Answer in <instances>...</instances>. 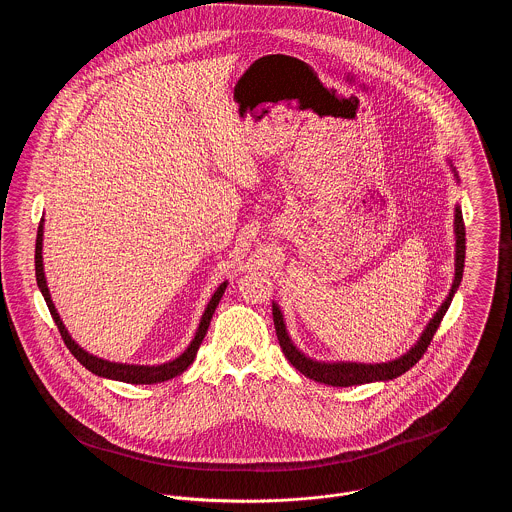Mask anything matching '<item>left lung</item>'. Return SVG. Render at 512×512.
Wrapping results in <instances>:
<instances>
[{"label":"left lung","instance_id":"left-lung-1","mask_svg":"<svg viewBox=\"0 0 512 512\" xmlns=\"http://www.w3.org/2000/svg\"><path fill=\"white\" fill-rule=\"evenodd\" d=\"M455 280L451 286V292L447 295V299L441 303L438 313L430 319L426 331L422 333V337L418 339V343L400 359L396 361H388V363H380V365H363V363H319L313 361L309 357H305L299 349H295V345L286 331V323H284V315L278 307V303H272V315H274V325H276V335L280 341V347L286 355V359L292 363L293 368H297L303 376L321 382V384H329V386H355V384H366V382H376V380H392L400 374H404L406 370H410L416 365L424 353L428 351V345L432 343L436 331H438L439 323L445 315V311L451 305L453 293L457 292L461 278H463V266H465V224H463V215L461 209L455 207Z\"/></svg>","mask_w":512,"mask_h":512}]
</instances>
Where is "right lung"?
Segmentation results:
<instances>
[{
    "instance_id": "right-lung-1",
    "label": "right lung",
    "mask_w": 512,
    "mask_h": 512,
    "mask_svg": "<svg viewBox=\"0 0 512 512\" xmlns=\"http://www.w3.org/2000/svg\"><path fill=\"white\" fill-rule=\"evenodd\" d=\"M35 276H37V286H39V290L43 293V297H45V301H47V307H49V311H51V317H53L55 325L59 327V333H61V337H63V341H65V345H67V349L73 353L74 359H76L80 365L84 366V368H88L90 372H94V374H98V376H102V378H112V380H120V382H128V384H155V382H165V380H169V378H175V376L181 374L183 370H187V366L191 365V363L195 361V357H197V351H199V347H201V343H203V339H205V335H207V329H209V325H211L213 313H215V309H217V305H219L220 297H222V293L226 290V284H228V282H222L219 288H217V292L213 293V297H211V301H209V305H207V309H205V313H203V317H201V323H199V329H197V333H195V339L191 341V345L185 349L183 355H179V357L173 359L171 363H163V365L157 366H144L122 365V363H110V361L98 359V357L86 353L84 349H80V347L74 343L73 339H71L69 331L65 329V325H63V321H61V317H59V313H57V309H55V303H53L51 293H49V288H47L45 272H43V220L39 222L37 242H35Z\"/></svg>"
}]
</instances>
